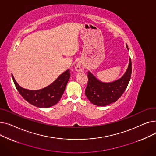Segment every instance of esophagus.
<instances>
[{"label":"esophagus","mask_w":156,"mask_h":156,"mask_svg":"<svg viewBox=\"0 0 156 156\" xmlns=\"http://www.w3.org/2000/svg\"><path fill=\"white\" fill-rule=\"evenodd\" d=\"M75 69H76V71H78L79 73L80 72H83L84 71V67H83V66L82 65V64H81L80 62H78L76 65Z\"/></svg>","instance_id":"esophagus-1"}]
</instances>
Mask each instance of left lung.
Segmentation results:
<instances>
[{"instance_id":"8db88e82","label":"left lung","mask_w":156,"mask_h":156,"mask_svg":"<svg viewBox=\"0 0 156 156\" xmlns=\"http://www.w3.org/2000/svg\"><path fill=\"white\" fill-rule=\"evenodd\" d=\"M126 48L128 50L127 44ZM132 75V61L129 57L128 66L120 78L111 82H103L97 79L93 74L88 71V84L85 95L89 101L98 106H105L115 102L124 93L129 83Z\"/></svg>"}]
</instances>
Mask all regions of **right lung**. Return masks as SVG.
I'll use <instances>...</instances> for the list:
<instances>
[{"label":"right lung","instance_id":"right-lung-1","mask_svg":"<svg viewBox=\"0 0 156 156\" xmlns=\"http://www.w3.org/2000/svg\"><path fill=\"white\" fill-rule=\"evenodd\" d=\"M12 78L16 88L24 99L36 107L47 108L55 105L60 101L70 78V73L69 69H67L51 85L35 90L21 87L12 75Z\"/></svg>","mask_w":156,"mask_h":156}]
</instances>
